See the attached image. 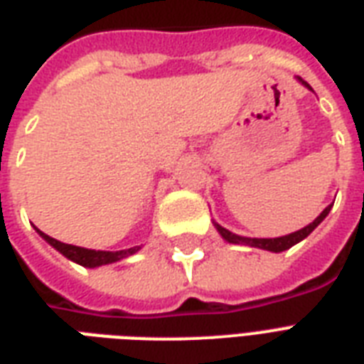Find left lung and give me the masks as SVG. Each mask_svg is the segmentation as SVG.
Wrapping results in <instances>:
<instances>
[{
    "mask_svg": "<svg viewBox=\"0 0 364 364\" xmlns=\"http://www.w3.org/2000/svg\"><path fill=\"white\" fill-rule=\"evenodd\" d=\"M304 87H307L309 91L311 90V85L305 82V80H301V77H296ZM330 208H332V204L330 206H326L323 210V212L318 213L317 218H315V221L313 223H309V225H305L304 229H299V231L296 232H290V235H284V237H277V238H250V237H240V235H235V232H231L229 229H225V227H221L219 223H215L213 221V227L218 229V232L221 235V238L223 240H227V242L231 244H244V246H252V248H259V250H267V252H274V254H279V252H284V250L292 248L294 244L301 242L304 238H307L309 235H311L315 229H317L321 223H323V219L328 215Z\"/></svg>",
    "mask_w": 364,
    "mask_h": 364,
    "instance_id": "8db88e82",
    "label": "left lung"
}]
</instances>
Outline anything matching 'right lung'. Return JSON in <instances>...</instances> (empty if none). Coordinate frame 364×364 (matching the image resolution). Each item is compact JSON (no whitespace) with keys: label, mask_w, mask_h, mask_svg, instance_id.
<instances>
[{"label":"right lung","mask_w":364,"mask_h":364,"mask_svg":"<svg viewBox=\"0 0 364 364\" xmlns=\"http://www.w3.org/2000/svg\"><path fill=\"white\" fill-rule=\"evenodd\" d=\"M38 235H40L47 244H51L53 248L60 252L63 256L68 257L70 262L77 263V265H82V267H101V265H110V263L122 262V259H126V257L133 256V254H137L141 246H133V248L127 250H116V252H107V250H90V248H82V246H74V244H65L57 240V238L49 237L40 229H36Z\"/></svg>","instance_id":"right-lung-1"}]
</instances>
